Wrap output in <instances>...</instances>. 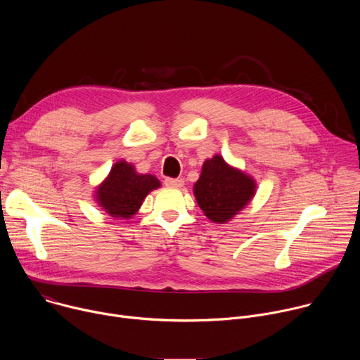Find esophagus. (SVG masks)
<instances>
[{
    "mask_svg": "<svg viewBox=\"0 0 360 360\" xmlns=\"http://www.w3.org/2000/svg\"><path fill=\"white\" fill-rule=\"evenodd\" d=\"M165 185L169 188H181L184 185V179L182 178H167Z\"/></svg>",
    "mask_w": 360,
    "mask_h": 360,
    "instance_id": "esophagus-1",
    "label": "esophagus"
}]
</instances>
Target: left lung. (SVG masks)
<instances>
[{"label":"left lung","instance_id":"left-lung-1","mask_svg":"<svg viewBox=\"0 0 360 360\" xmlns=\"http://www.w3.org/2000/svg\"><path fill=\"white\" fill-rule=\"evenodd\" d=\"M256 192L255 179L225 162L221 155L207 160L193 195L205 217L217 224L229 222L250 202Z\"/></svg>","mask_w":360,"mask_h":360}]
</instances>
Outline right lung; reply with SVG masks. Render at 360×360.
Listing matches in <instances>:
<instances>
[{"label":"right lung","mask_w":360,"mask_h":360,"mask_svg":"<svg viewBox=\"0 0 360 360\" xmlns=\"http://www.w3.org/2000/svg\"><path fill=\"white\" fill-rule=\"evenodd\" d=\"M160 186L157 176L138 174L132 164L118 161L96 188L95 200L110 217L129 219L138 212L146 195Z\"/></svg>","instance_id":"1"}]
</instances>
